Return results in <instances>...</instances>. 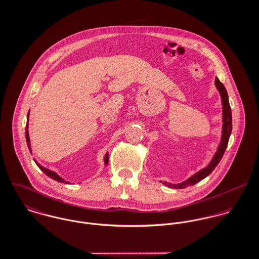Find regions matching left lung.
I'll use <instances>...</instances> for the list:
<instances>
[{"label": "left lung", "mask_w": 259, "mask_h": 259, "mask_svg": "<svg viewBox=\"0 0 259 259\" xmlns=\"http://www.w3.org/2000/svg\"><path fill=\"white\" fill-rule=\"evenodd\" d=\"M214 84H215L218 91L220 92V95L222 98V122H223L222 123V139H221V143L217 149V152L214 153L210 162L204 168L198 170L197 172H195L193 176L188 178L185 182L180 183V184H170L167 182L160 181V183H162L163 185H166L170 188H185L186 186L195 185V184L199 183L200 181L205 179L207 176H209L213 171L215 166L219 164V162L222 160V155L226 149L228 141H229V137H230L231 131H232V115H231V109L229 106L227 92H226L224 85L221 82V80L219 79V77H215Z\"/></svg>", "instance_id": "left-lung-1"}]
</instances>
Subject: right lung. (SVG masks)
Wrapping results in <instances>:
<instances>
[{
  "mask_svg": "<svg viewBox=\"0 0 259 259\" xmlns=\"http://www.w3.org/2000/svg\"><path fill=\"white\" fill-rule=\"evenodd\" d=\"M29 114H30V111L28 112V122H27V125H26V140H27L28 148L30 149V152L32 153L31 141H30V137H29V130H28V128H29ZM34 160H35V162H36V164H37V166L40 168V170H41L46 176H48L49 178H51V179H53V180H55V181H57V182H59V183L70 184V182L65 181V180H64L62 177H60L57 172H55V171H53V170H51V169H49V168H47V167H45V166L40 165L35 158H34ZM104 163H105V165H107V164L109 163V153H108V152H107V153H106V155L104 156Z\"/></svg>",
  "mask_w": 259,
  "mask_h": 259,
  "instance_id": "add662e5",
  "label": "right lung"
}]
</instances>
